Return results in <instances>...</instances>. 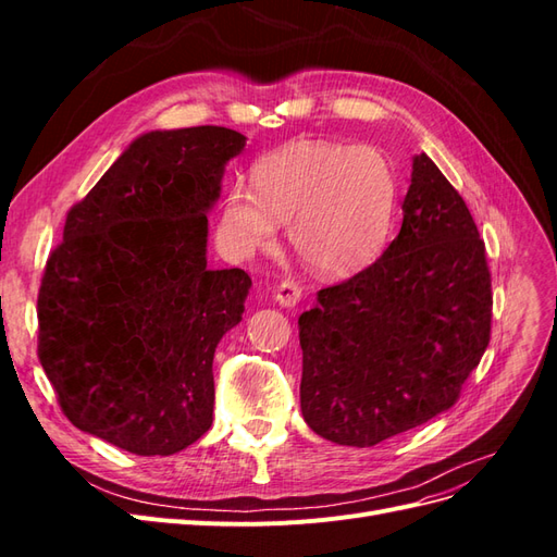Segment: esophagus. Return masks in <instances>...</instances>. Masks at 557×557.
<instances>
[{
  "label": "esophagus",
  "mask_w": 557,
  "mask_h": 557,
  "mask_svg": "<svg viewBox=\"0 0 557 557\" xmlns=\"http://www.w3.org/2000/svg\"><path fill=\"white\" fill-rule=\"evenodd\" d=\"M274 299L281 307H295L301 299V285L297 281H283L278 283V288L274 293Z\"/></svg>",
  "instance_id": "34e87169"
}]
</instances>
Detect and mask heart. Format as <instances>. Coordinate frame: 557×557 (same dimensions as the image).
<instances>
[{
	"instance_id": "1",
	"label": "heart",
	"mask_w": 557,
	"mask_h": 557,
	"mask_svg": "<svg viewBox=\"0 0 557 557\" xmlns=\"http://www.w3.org/2000/svg\"><path fill=\"white\" fill-rule=\"evenodd\" d=\"M256 190L232 185L221 209L227 248L246 258L288 223L297 258L315 274L346 276L372 260L397 205L393 164L374 146L295 141L260 160Z\"/></svg>"
}]
</instances>
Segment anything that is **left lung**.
<instances>
[{
	"label": "left lung",
	"instance_id": "left-lung-1",
	"mask_svg": "<svg viewBox=\"0 0 557 557\" xmlns=\"http://www.w3.org/2000/svg\"><path fill=\"white\" fill-rule=\"evenodd\" d=\"M401 211L383 256L299 315L301 416L342 446H374L448 411L491 342L485 244L425 153Z\"/></svg>",
	"mask_w": 557,
	"mask_h": 557
}]
</instances>
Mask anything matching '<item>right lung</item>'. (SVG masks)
Returning <instances> with one entry per match:
<instances>
[{
    "label": "right lung",
    "mask_w": 557,
    "mask_h": 557,
    "mask_svg": "<svg viewBox=\"0 0 557 557\" xmlns=\"http://www.w3.org/2000/svg\"><path fill=\"white\" fill-rule=\"evenodd\" d=\"M246 137L148 132L66 213L37 299L39 360L72 423L137 455H172L213 423V352L250 276L207 267V211Z\"/></svg>",
    "instance_id": "1"
}]
</instances>
